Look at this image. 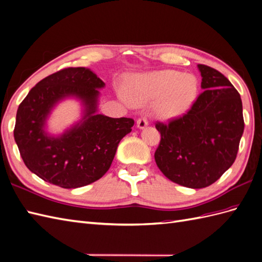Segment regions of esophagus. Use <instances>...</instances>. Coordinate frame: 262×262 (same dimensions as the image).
Instances as JSON below:
<instances>
[{"label":"esophagus","instance_id":"esophagus-1","mask_svg":"<svg viewBox=\"0 0 262 262\" xmlns=\"http://www.w3.org/2000/svg\"><path fill=\"white\" fill-rule=\"evenodd\" d=\"M146 125H148V119L145 117H141L137 120V126L139 129H143Z\"/></svg>","mask_w":262,"mask_h":262}]
</instances>
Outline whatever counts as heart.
I'll return each mask as SVG.
<instances>
[{
  "label": "heart",
  "mask_w": 262,
  "mask_h": 262,
  "mask_svg": "<svg viewBox=\"0 0 262 262\" xmlns=\"http://www.w3.org/2000/svg\"><path fill=\"white\" fill-rule=\"evenodd\" d=\"M126 94L132 103H153V112L163 120L177 119L193 104L198 94V81L193 75L174 70H162L138 75L126 84Z\"/></svg>",
  "instance_id": "obj_1"
}]
</instances>
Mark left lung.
Segmentation results:
<instances>
[{
    "label": "left lung",
    "instance_id": "8db88e82",
    "mask_svg": "<svg viewBox=\"0 0 262 262\" xmlns=\"http://www.w3.org/2000/svg\"><path fill=\"white\" fill-rule=\"evenodd\" d=\"M203 92L183 116L157 122L159 169L180 186L200 189L215 182L237 158L245 129L239 92L215 69L198 64Z\"/></svg>",
    "mask_w": 262,
    "mask_h": 262
}]
</instances>
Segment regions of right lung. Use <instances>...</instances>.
<instances>
[{"label": "right lung", "mask_w": 262, "mask_h": 262, "mask_svg": "<svg viewBox=\"0 0 262 262\" xmlns=\"http://www.w3.org/2000/svg\"><path fill=\"white\" fill-rule=\"evenodd\" d=\"M104 82L85 68L62 69L41 80L18 105L14 139L23 161L42 180L61 188L88 186L110 169L118 145L135 120L97 114L99 90ZM79 97L85 118L61 137L48 136L43 123L56 101Z\"/></svg>", "instance_id": "right-lung-1"}]
</instances>
